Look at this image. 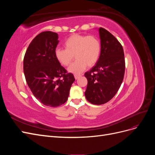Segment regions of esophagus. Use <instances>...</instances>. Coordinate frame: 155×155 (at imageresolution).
Returning a JSON list of instances; mask_svg holds the SVG:
<instances>
[{"mask_svg":"<svg viewBox=\"0 0 155 155\" xmlns=\"http://www.w3.org/2000/svg\"><path fill=\"white\" fill-rule=\"evenodd\" d=\"M81 76V74H75L74 75V78L76 79H78L79 78H80Z\"/></svg>","mask_w":155,"mask_h":155,"instance_id":"esophagus-1","label":"esophagus"}]
</instances>
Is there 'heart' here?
Listing matches in <instances>:
<instances>
[{"label":"heart","mask_w":155,"mask_h":155,"mask_svg":"<svg viewBox=\"0 0 155 155\" xmlns=\"http://www.w3.org/2000/svg\"><path fill=\"white\" fill-rule=\"evenodd\" d=\"M64 46L65 49H55V58L61 64L67 67L74 55L76 60L68 68V71L74 74L81 73L87 66L95 65L101 54L100 41L94 35L73 34L65 40Z\"/></svg>","instance_id":"b5f03b06"}]
</instances>
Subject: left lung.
Listing matches in <instances>:
<instances>
[{"instance_id": "8db88e82", "label": "left lung", "mask_w": 155, "mask_h": 155, "mask_svg": "<svg viewBox=\"0 0 155 155\" xmlns=\"http://www.w3.org/2000/svg\"><path fill=\"white\" fill-rule=\"evenodd\" d=\"M101 54L97 62L85 74L88 84L85 95L94 105L110 101L119 90L125 73V58L122 46L107 30L100 28Z\"/></svg>"}]
</instances>
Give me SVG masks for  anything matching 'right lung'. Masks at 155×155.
I'll return each mask as SVG.
<instances>
[{"instance_id": "1", "label": "right lung", "mask_w": 155, "mask_h": 155, "mask_svg": "<svg viewBox=\"0 0 155 155\" xmlns=\"http://www.w3.org/2000/svg\"><path fill=\"white\" fill-rule=\"evenodd\" d=\"M58 37L57 33L50 31L40 33L29 45L23 61L26 81L33 94L51 107L67 101L75 81L74 75L67 73L55 58Z\"/></svg>"}]
</instances>
